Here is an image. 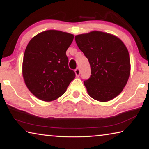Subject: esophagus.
I'll list each match as a JSON object with an SVG mask.
<instances>
[{"mask_svg":"<svg viewBox=\"0 0 149 149\" xmlns=\"http://www.w3.org/2000/svg\"><path fill=\"white\" fill-rule=\"evenodd\" d=\"M75 75H76V76L79 77V75H80V70L79 68H77L75 70Z\"/></svg>","mask_w":149,"mask_h":149,"instance_id":"34e87169","label":"esophagus"}]
</instances>
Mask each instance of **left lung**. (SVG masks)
<instances>
[{
  "instance_id": "left-lung-1",
  "label": "left lung",
  "mask_w": 149,
  "mask_h": 149,
  "mask_svg": "<svg viewBox=\"0 0 149 149\" xmlns=\"http://www.w3.org/2000/svg\"><path fill=\"white\" fill-rule=\"evenodd\" d=\"M75 39L90 64L91 74L84 81L88 94L100 102L114 99L122 91L130 74L125 45L114 35L98 31L76 35Z\"/></svg>"
}]
</instances>
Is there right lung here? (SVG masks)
<instances>
[{"instance_id": "obj_1", "label": "right lung", "mask_w": 149, "mask_h": 149, "mask_svg": "<svg viewBox=\"0 0 149 149\" xmlns=\"http://www.w3.org/2000/svg\"><path fill=\"white\" fill-rule=\"evenodd\" d=\"M74 35L48 30L33 37L25 50L22 74L26 86L39 99L52 101L64 94L75 74L65 52Z\"/></svg>"}]
</instances>
